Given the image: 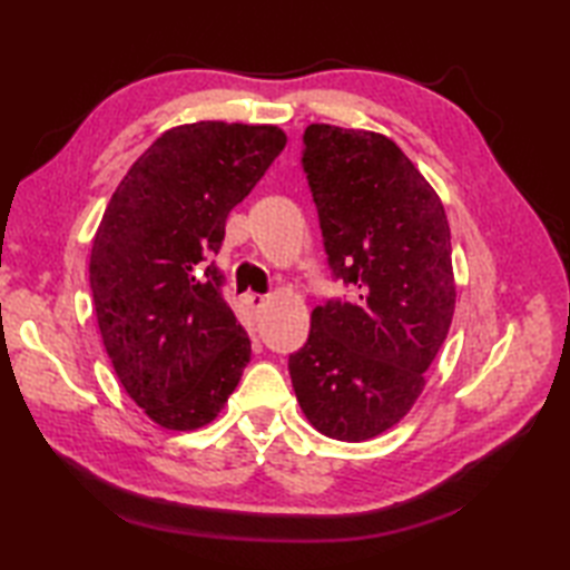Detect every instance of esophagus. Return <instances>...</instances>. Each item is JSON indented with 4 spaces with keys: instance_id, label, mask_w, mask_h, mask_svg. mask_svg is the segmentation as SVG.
Returning a JSON list of instances; mask_svg holds the SVG:
<instances>
[{
    "instance_id": "obj_1",
    "label": "esophagus",
    "mask_w": 570,
    "mask_h": 570,
    "mask_svg": "<svg viewBox=\"0 0 570 570\" xmlns=\"http://www.w3.org/2000/svg\"><path fill=\"white\" fill-rule=\"evenodd\" d=\"M247 304L254 313H259L266 306V296L264 294H247Z\"/></svg>"
}]
</instances>
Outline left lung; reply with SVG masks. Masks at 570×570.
<instances>
[{
	"label": "left lung",
	"instance_id": "8db88e82",
	"mask_svg": "<svg viewBox=\"0 0 570 570\" xmlns=\"http://www.w3.org/2000/svg\"><path fill=\"white\" fill-rule=\"evenodd\" d=\"M304 147L328 264L355 298L313 308L288 372L311 426L360 443L409 414L451 328V227L439 193L390 137L311 125Z\"/></svg>",
	"mask_w": 570,
	"mask_h": 570
}]
</instances>
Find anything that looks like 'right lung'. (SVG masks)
<instances>
[{"label": "right lung", "instance_id": "obj_1", "mask_svg": "<svg viewBox=\"0 0 570 570\" xmlns=\"http://www.w3.org/2000/svg\"><path fill=\"white\" fill-rule=\"evenodd\" d=\"M284 147L274 125H180L131 164L107 203L90 252L95 316L119 382L164 429L210 423L247 367L249 335L205 262Z\"/></svg>", "mask_w": 570, "mask_h": 570}]
</instances>
